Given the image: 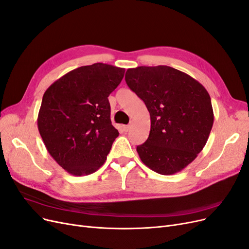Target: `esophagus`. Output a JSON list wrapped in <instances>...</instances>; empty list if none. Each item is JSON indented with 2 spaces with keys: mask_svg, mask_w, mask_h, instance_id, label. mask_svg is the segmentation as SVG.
Listing matches in <instances>:
<instances>
[{
  "mask_svg": "<svg viewBox=\"0 0 249 249\" xmlns=\"http://www.w3.org/2000/svg\"><path fill=\"white\" fill-rule=\"evenodd\" d=\"M130 125H123V131L124 132V133H126L128 130H130Z\"/></svg>",
  "mask_w": 249,
  "mask_h": 249,
  "instance_id": "1",
  "label": "esophagus"
}]
</instances>
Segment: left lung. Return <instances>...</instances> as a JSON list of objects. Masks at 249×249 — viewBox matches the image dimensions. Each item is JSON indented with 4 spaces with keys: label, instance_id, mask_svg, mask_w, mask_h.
I'll return each mask as SVG.
<instances>
[{
    "label": "left lung",
    "instance_id": "8db88e82",
    "mask_svg": "<svg viewBox=\"0 0 249 249\" xmlns=\"http://www.w3.org/2000/svg\"><path fill=\"white\" fill-rule=\"evenodd\" d=\"M125 82L150 113L149 137L137 146L142 162L160 175L181 172L202 150L211 134L210 94L190 75L166 65L127 69Z\"/></svg>",
    "mask_w": 249,
    "mask_h": 249
}]
</instances>
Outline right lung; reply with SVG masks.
Segmentation results:
<instances>
[{
  "label": "right lung",
  "mask_w": 249,
  "mask_h": 249,
  "mask_svg": "<svg viewBox=\"0 0 249 249\" xmlns=\"http://www.w3.org/2000/svg\"><path fill=\"white\" fill-rule=\"evenodd\" d=\"M124 75V68L95 63L73 69L47 89L38 132L50 155L67 173L90 175L105 162L118 137L108 96Z\"/></svg>",
  "instance_id": "obj_1"
}]
</instances>
